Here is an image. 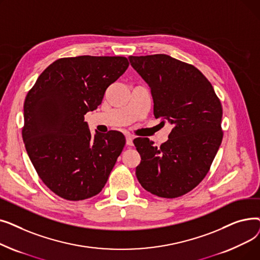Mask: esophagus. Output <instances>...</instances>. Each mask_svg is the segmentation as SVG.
<instances>
[{
    "instance_id": "obj_1",
    "label": "esophagus",
    "mask_w": 260,
    "mask_h": 260,
    "mask_svg": "<svg viewBox=\"0 0 260 260\" xmlns=\"http://www.w3.org/2000/svg\"><path fill=\"white\" fill-rule=\"evenodd\" d=\"M126 145L127 146L133 145V137H131V136H126Z\"/></svg>"
}]
</instances>
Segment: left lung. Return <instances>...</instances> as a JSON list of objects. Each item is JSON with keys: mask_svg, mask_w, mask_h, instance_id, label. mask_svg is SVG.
<instances>
[{"mask_svg": "<svg viewBox=\"0 0 260 260\" xmlns=\"http://www.w3.org/2000/svg\"><path fill=\"white\" fill-rule=\"evenodd\" d=\"M128 59L151 87L155 118L173 125L160 146L148 138L134 140L141 157L136 176L153 195L180 197L203 180L221 144V102L192 64L163 53Z\"/></svg>", "mask_w": 260, "mask_h": 260, "instance_id": "1", "label": "left lung"}]
</instances>
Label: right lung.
Returning <instances> with one entry per match:
<instances>
[{"instance_id": "add662e5", "label": "right lung", "mask_w": 260, "mask_h": 260, "mask_svg": "<svg viewBox=\"0 0 260 260\" xmlns=\"http://www.w3.org/2000/svg\"><path fill=\"white\" fill-rule=\"evenodd\" d=\"M125 57L61 58L41 74L24 102L22 137L43 183L78 201L99 194L125 145L117 131L91 136L84 116L127 70Z\"/></svg>"}]
</instances>
